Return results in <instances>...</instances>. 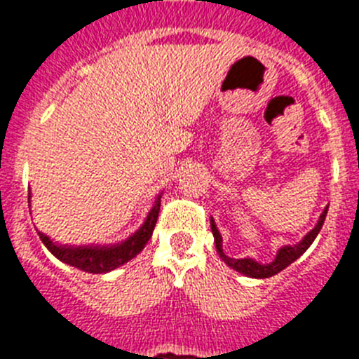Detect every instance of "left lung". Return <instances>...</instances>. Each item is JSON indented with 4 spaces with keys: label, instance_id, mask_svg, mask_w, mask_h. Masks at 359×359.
I'll use <instances>...</instances> for the list:
<instances>
[{
    "label": "left lung",
    "instance_id": "obj_1",
    "mask_svg": "<svg viewBox=\"0 0 359 359\" xmlns=\"http://www.w3.org/2000/svg\"><path fill=\"white\" fill-rule=\"evenodd\" d=\"M327 208L329 207L323 208V212H322V215H320L316 226L313 228V230H311L309 233H307V236L300 241V243L290 244V246H282V248L277 252L275 261L269 262V264H261V262L253 261V259H231V257L224 255L223 237H221V233H219L217 226H215V223H214V219H210V226H212V233H214L215 248H217L219 257H221V259H223V261L230 266V268H233L236 271H239V273L246 275V277H252V278L273 277V275H277L278 271L286 269L291 262L297 261L298 257L302 255V253L309 248L311 244H313V241H315L316 236H318V231L322 230V224H323V221H325V215H327Z\"/></svg>",
    "mask_w": 359,
    "mask_h": 359
}]
</instances>
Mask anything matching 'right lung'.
I'll return each mask as SVG.
<instances>
[{
  "mask_svg": "<svg viewBox=\"0 0 359 359\" xmlns=\"http://www.w3.org/2000/svg\"><path fill=\"white\" fill-rule=\"evenodd\" d=\"M160 199L161 194L158 196L154 205H152L151 212H149L140 230H136L129 239L120 244H109V246H93V244L91 246H66V244L53 243L48 236H44L43 231H37V233H39L44 246L65 264L82 269L86 273H107L111 269L129 262L133 257H136L144 250L147 241L151 239L152 230L156 226L161 205ZM28 207H30V192H28Z\"/></svg>",
  "mask_w": 359,
  "mask_h": 359,
  "instance_id": "obj_1",
  "label": "right lung"
}]
</instances>
